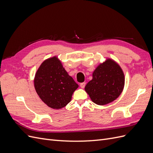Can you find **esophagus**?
Returning a JSON list of instances; mask_svg holds the SVG:
<instances>
[{
    "label": "esophagus",
    "instance_id": "34e87169",
    "mask_svg": "<svg viewBox=\"0 0 153 153\" xmlns=\"http://www.w3.org/2000/svg\"><path fill=\"white\" fill-rule=\"evenodd\" d=\"M85 84H86V83H85V82L81 83L80 85V87H81V88H82V89H83V88H84V87H85Z\"/></svg>",
    "mask_w": 153,
    "mask_h": 153
}]
</instances>
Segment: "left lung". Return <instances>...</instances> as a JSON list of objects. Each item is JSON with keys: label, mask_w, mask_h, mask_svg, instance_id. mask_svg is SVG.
Here are the masks:
<instances>
[{"label": "left lung", "mask_w": 153, "mask_h": 153, "mask_svg": "<svg viewBox=\"0 0 153 153\" xmlns=\"http://www.w3.org/2000/svg\"><path fill=\"white\" fill-rule=\"evenodd\" d=\"M123 69L113 59L108 58L100 63L92 73L85 91L92 102L105 105L112 102L121 95L124 87Z\"/></svg>", "instance_id": "8db88e82"}]
</instances>
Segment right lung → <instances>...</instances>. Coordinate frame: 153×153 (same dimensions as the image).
<instances>
[{"instance_id": "obj_1", "label": "right lung", "mask_w": 153, "mask_h": 153, "mask_svg": "<svg viewBox=\"0 0 153 153\" xmlns=\"http://www.w3.org/2000/svg\"><path fill=\"white\" fill-rule=\"evenodd\" d=\"M34 84L40 99L49 107L56 110L70 102L73 92L78 87L57 56L41 63L35 74Z\"/></svg>"}]
</instances>
